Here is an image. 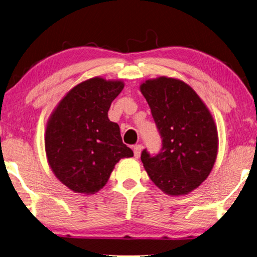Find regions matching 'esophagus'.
<instances>
[{"label":"esophagus","mask_w":257,"mask_h":257,"mask_svg":"<svg viewBox=\"0 0 257 257\" xmlns=\"http://www.w3.org/2000/svg\"><path fill=\"white\" fill-rule=\"evenodd\" d=\"M133 151H134V157L137 159L140 158V156H141V151H142V145H140V144L134 145Z\"/></svg>","instance_id":"34e87169"}]
</instances>
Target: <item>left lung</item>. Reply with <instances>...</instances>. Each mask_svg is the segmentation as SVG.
Segmentation results:
<instances>
[{
  "instance_id": "1",
  "label": "left lung",
  "mask_w": 257,
  "mask_h": 257,
  "mask_svg": "<svg viewBox=\"0 0 257 257\" xmlns=\"http://www.w3.org/2000/svg\"><path fill=\"white\" fill-rule=\"evenodd\" d=\"M162 138L159 154L143 150L149 177L169 196L195 190L209 176L218 152L217 126L204 101L185 81L170 77L140 86Z\"/></svg>"
}]
</instances>
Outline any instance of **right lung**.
<instances>
[{"instance_id":"add662e5","label":"right lung","mask_w":257,"mask_h":257,"mask_svg":"<svg viewBox=\"0 0 257 257\" xmlns=\"http://www.w3.org/2000/svg\"><path fill=\"white\" fill-rule=\"evenodd\" d=\"M124 88L122 80L94 77L66 94L48 119V163L61 183L84 195L99 191L120 159L133 157L108 109Z\"/></svg>"}]
</instances>
